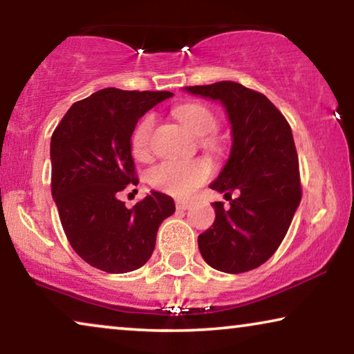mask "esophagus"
I'll list each match as a JSON object with an SVG mask.
<instances>
[{
  "label": "esophagus",
  "mask_w": 354,
  "mask_h": 354,
  "mask_svg": "<svg viewBox=\"0 0 354 354\" xmlns=\"http://www.w3.org/2000/svg\"><path fill=\"white\" fill-rule=\"evenodd\" d=\"M176 206H177V209H180V211H185V209L192 206V199H185V198L176 199Z\"/></svg>",
  "instance_id": "1"
}]
</instances>
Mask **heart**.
Returning <instances> with one entry per match:
<instances>
[{
	"label": "heart",
	"instance_id": "1",
	"mask_svg": "<svg viewBox=\"0 0 354 354\" xmlns=\"http://www.w3.org/2000/svg\"><path fill=\"white\" fill-rule=\"evenodd\" d=\"M176 116L196 137H207L218 127V120L209 106L203 104H185L176 109ZM155 127V116H143L132 132V151L136 156L148 155L150 137ZM211 143V140H206ZM211 176V165L204 160L180 161L166 160L153 166L148 172V182L153 188L174 196H183L206 182Z\"/></svg>",
	"mask_w": 354,
	"mask_h": 354
}]
</instances>
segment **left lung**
Returning <instances> with one entry per match:
<instances>
[{
    "instance_id": "8db88e82",
    "label": "left lung",
    "mask_w": 354,
    "mask_h": 354,
    "mask_svg": "<svg viewBox=\"0 0 354 354\" xmlns=\"http://www.w3.org/2000/svg\"><path fill=\"white\" fill-rule=\"evenodd\" d=\"M185 91L222 102L233 136L227 165L211 183L215 192L225 193L230 206L212 203L215 220L198 236L199 252L223 273L250 271L283 243L301 199L290 126L263 94L239 83L218 81Z\"/></svg>"
}]
</instances>
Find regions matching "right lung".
Segmentation results:
<instances>
[{
	"label": "right lung",
	"mask_w": 354,
	"mask_h": 354,
	"mask_svg": "<svg viewBox=\"0 0 354 354\" xmlns=\"http://www.w3.org/2000/svg\"><path fill=\"white\" fill-rule=\"evenodd\" d=\"M167 91L106 88L75 102L50 137V189L66 239L84 262L127 273L148 262L174 199L151 192L127 209L120 193L139 183L131 137Z\"/></svg>",
	"instance_id": "1"
}]
</instances>
